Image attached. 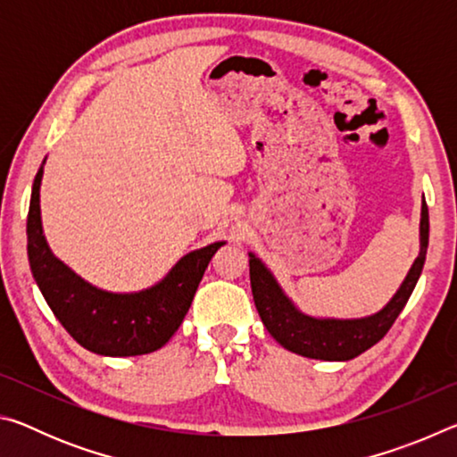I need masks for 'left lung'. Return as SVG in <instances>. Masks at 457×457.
<instances>
[{
	"mask_svg": "<svg viewBox=\"0 0 457 457\" xmlns=\"http://www.w3.org/2000/svg\"><path fill=\"white\" fill-rule=\"evenodd\" d=\"M429 244V213L428 204H421L420 221V256L415 258L413 266L409 268L405 280L401 282L399 290L381 311L362 319H319L300 311L292 303L288 294L282 290L274 274L262 262L256 253L250 256V282L253 303L264 327L268 328L284 349L308 359L320 361H351L377 345L397 316L403 311L409 296L420 280L425 264V253Z\"/></svg>",
	"mask_w": 457,
	"mask_h": 457,
	"instance_id": "1",
	"label": "left lung"
}]
</instances>
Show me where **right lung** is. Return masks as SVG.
<instances>
[{
	"label": "right lung",
	"mask_w": 457,
	"mask_h": 457,
	"mask_svg": "<svg viewBox=\"0 0 457 457\" xmlns=\"http://www.w3.org/2000/svg\"><path fill=\"white\" fill-rule=\"evenodd\" d=\"M44 163L32 185L28 212V260L46 303L76 343L104 357L153 353L171 338L187 314L213 253L226 242L193 250L157 284L138 292H108L84 280L46 242L40 212Z\"/></svg>",
	"instance_id": "right-lung-1"
}]
</instances>
